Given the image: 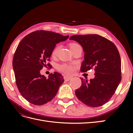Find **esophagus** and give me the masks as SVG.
Here are the masks:
<instances>
[{"label":"esophagus","instance_id":"34e87169","mask_svg":"<svg viewBox=\"0 0 133 133\" xmlns=\"http://www.w3.org/2000/svg\"><path fill=\"white\" fill-rule=\"evenodd\" d=\"M72 78L71 76H64V80H65V81H69Z\"/></svg>","mask_w":133,"mask_h":133}]
</instances>
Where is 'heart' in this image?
<instances>
[{
  "mask_svg": "<svg viewBox=\"0 0 133 133\" xmlns=\"http://www.w3.org/2000/svg\"><path fill=\"white\" fill-rule=\"evenodd\" d=\"M79 45L77 44H76L75 43H72L70 44V49H73L74 48L78 46ZM60 45H57L54 49L52 50L51 52V56L53 57H55L58 55V52L60 50ZM58 69L59 71L63 73H65L66 74H71L73 73L74 69L73 67L72 66L70 65H69V64H62V65H60L58 66Z\"/></svg>",
  "mask_w": 133,
  "mask_h": 133,
  "instance_id": "obj_1",
  "label": "heart"
}]
</instances>
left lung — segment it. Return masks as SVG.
I'll list each match as a JSON object with an SVG mask.
<instances>
[{
	"instance_id": "obj_1",
	"label": "left lung",
	"mask_w": 133,
	"mask_h": 133,
	"mask_svg": "<svg viewBox=\"0 0 133 133\" xmlns=\"http://www.w3.org/2000/svg\"><path fill=\"white\" fill-rule=\"evenodd\" d=\"M70 40L79 43L84 51L80 71L94 68L95 78L89 82L80 78L75 91L78 99L88 107H98L108 102L121 81V59L115 44L98 34L75 35Z\"/></svg>"
}]
</instances>
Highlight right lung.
<instances>
[{
    "label": "right lung",
    "instance_id": "obj_1",
    "mask_svg": "<svg viewBox=\"0 0 133 133\" xmlns=\"http://www.w3.org/2000/svg\"><path fill=\"white\" fill-rule=\"evenodd\" d=\"M68 38L69 35L41 30L28 34L19 43L13 57V66L18 89L28 102L41 105L57 94L64 81L62 74L54 72L46 79L40 72L46 65L51 68L47 63L52 50L57 43Z\"/></svg>",
    "mask_w": 133,
    "mask_h": 133
}]
</instances>
